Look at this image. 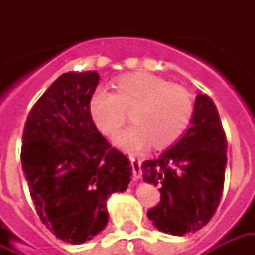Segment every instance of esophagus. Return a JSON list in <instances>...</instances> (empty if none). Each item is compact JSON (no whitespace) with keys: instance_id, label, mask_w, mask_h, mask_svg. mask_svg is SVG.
<instances>
[{"instance_id":"34e87169","label":"esophagus","mask_w":255,"mask_h":255,"mask_svg":"<svg viewBox=\"0 0 255 255\" xmlns=\"http://www.w3.org/2000/svg\"><path fill=\"white\" fill-rule=\"evenodd\" d=\"M131 165H132V173H133V180H139L142 176V172H140V165H142V161L139 158H133L131 157Z\"/></svg>"}]
</instances>
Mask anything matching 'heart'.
Listing matches in <instances>:
<instances>
[{"label":"heart","instance_id":"b5f03b06","mask_svg":"<svg viewBox=\"0 0 255 255\" xmlns=\"http://www.w3.org/2000/svg\"><path fill=\"white\" fill-rule=\"evenodd\" d=\"M132 112V127L123 131L116 143L127 151L139 153L153 143L171 146L187 131L194 102L187 90L149 72L123 75L115 93L97 90L90 100V113L101 132L113 136Z\"/></svg>","mask_w":255,"mask_h":255}]
</instances>
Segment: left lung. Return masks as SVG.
<instances>
[{
    "label": "left lung",
    "mask_w": 255,
    "mask_h": 255,
    "mask_svg": "<svg viewBox=\"0 0 255 255\" xmlns=\"http://www.w3.org/2000/svg\"><path fill=\"white\" fill-rule=\"evenodd\" d=\"M227 136L212 98L198 94L191 127L172 149L142 164L144 182L160 187L147 210L155 228L172 235L197 232L219 208L224 190Z\"/></svg>",
    "instance_id": "8db88e82"
}]
</instances>
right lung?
Here are the masks:
<instances>
[{"label":"right lung","mask_w":255,"mask_h":255,"mask_svg":"<svg viewBox=\"0 0 255 255\" xmlns=\"http://www.w3.org/2000/svg\"><path fill=\"white\" fill-rule=\"evenodd\" d=\"M100 75L68 72L31 108L23 131L21 166L36 214L72 245L108 224L106 201L127 188L131 162L98 132L90 100Z\"/></svg>","instance_id":"obj_1"}]
</instances>
